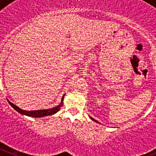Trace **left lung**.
<instances>
[{
    "mask_svg": "<svg viewBox=\"0 0 156 156\" xmlns=\"http://www.w3.org/2000/svg\"><path fill=\"white\" fill-rule=\"evenodd\" d=\"M90 119H91V120L94 121V122H97V123H99V122H97V120H95V119H93V118H92V117H90Z\"/></svg>",
    "mask_w": 156,
    "mask_h": 156,
    "instance_id": "1",
    "label": "left lung"
}]
</instances>
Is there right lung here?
Returning a JSON list of instances; mask_svg holds the SVG:
<instances>
[{"instance_id":"right-lung-1","label":"right lung","mask_w":156,"mask_h":156,"mask_svg":"<svg viewBox=\"0 0 156 156\" xmlns=\"http://www.w3.org/2000/svg\"><path fill=\"white\" fill-rule=\"evenodd\" d=\"M65 97V94L62 96V100H61V103H59L58 106H56V107L49 108V109H39V110H34V111H26V110L22 109L20 107H18L17 106H16L15 104H13L12 103H11L10 101H9V100H7L8 103H10V105L12 106L16 112H18L19 113L22 115H24L29 116V117H34V118H41L44 117V116H48V115H52L55 114V113L57 112L60 108L62 107V105H63V99Z\"/></svg>"}]
</instances>
